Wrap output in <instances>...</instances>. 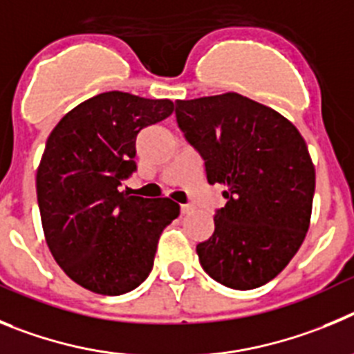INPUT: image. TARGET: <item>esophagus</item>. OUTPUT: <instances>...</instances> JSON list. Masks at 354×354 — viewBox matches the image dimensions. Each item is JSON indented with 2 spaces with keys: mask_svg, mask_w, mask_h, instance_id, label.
<instances>
[{
  "mask_svg": "<svg viewBox=\"0 0 354 354\" xmlns=\"http://www.w3.org/2000/svg\"><path fill=\"white\" fill-rule=\"evenodd\" d=\"M192 206H190V205H181L180 206V212L181 213H183V215H187V213H190V212H192Z\"/></svg>",
  "mask_w": 354,
  "mask_h": 354,
  "instance_id": "obj_1",
  "label": "esophagus"
}]
</instances>
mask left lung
I'll list each match as a JSON object with an SVG mask.
<instances>
[{"instance_id": "1", "label": "left lung", "mask_w": 354, "mask_h": 354, "mask_svg": "<svg viewBox=\"0 0 354 354\" xmlns=\"http://www.w3.org/2000/svg\"><path fill=\"white\" fill-rule=\"evenodd\" d=\"M176 122L205 160L208 183L225 187L215 231L196 247L201 266L231 289L264 286L288 266L310 224L316 171L301 133L238 93L178 100Z\"/></svg>"}]
</instances>
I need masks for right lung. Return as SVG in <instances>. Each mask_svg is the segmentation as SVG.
Wrapping results in <instances>:
<instances>
[{"label":"right lung","instance_id":"right-lung-1","mask_svg":"<svg viewBox=\"0 0 354 354\" xmlns=\"http://www.w3.org/2000/svg\"><path fill=\"white\" fill-rule=\"evenodd\" d=\"M174 111L107 91L82 102L54 127L37 171L46 241L70 279L97 295L138 288L153 268L158 238L180 215L167 197L145 199L122 190L136 171V139Z\"/></svg>","mask_w":354,"mask_h":354}]
</instances>
